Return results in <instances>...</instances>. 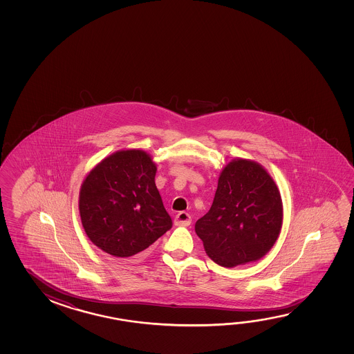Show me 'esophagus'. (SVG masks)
I'll list each match as a JSON object with an SVG mask.
<instances>
[{"instance_id": "34e87169", "label": "esophagus", "mask_w": 354, "mask_h": 354, "mask_svg": "<svg viewBox=\"0 0 354 354\" xmlns=\"http://www.w3.org/2000/svg\"><path fill=\"white\" fill-rule=\"evenodd\" d=\"M174 223L176 226H189L192 223V216L185 211H181L175 216Z\"/></svg>"}]
</instances>
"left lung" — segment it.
<instances>
[{
	"label": "left lung",
	"mask_w": 354,
	"mask_h": 354,
	"mask_svg": "<svg viewBox=\"0 0 354 354\" xmlns=\"http://www.w3.org/2000/svg\"><path fill=\"white\" fill-rule=\"evenodd\" d=\"M281 225L283 203L272 176L261 164L238 158L221 171L212 206L195 231L214 263L232 268L267 254Z\"/></svg>",
	"instance_id": "8db88e82"
}]
</instances>
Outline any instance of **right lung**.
<instances>
[{"instance_id":"obj_1","label":"right lung","mask_w":354,"mask_h":354,"mask_svg":"<svg viewBox=\"0 0 354 354\" xmlns=\"http://www.w3.org/2000/svg\"><path fill=\"white\" fill-rule=\"evenodd\" d=\"M156 173L157 165L149 154L128 149L104 158L87 174L79 209L87 237L100 250L128 258L147 250L171 228Z\"/></svg>"}]
</instances>
